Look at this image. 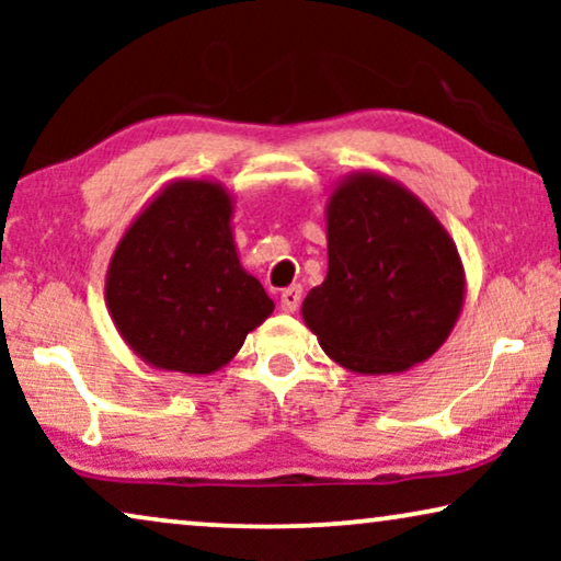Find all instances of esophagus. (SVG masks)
I'll list each match as a JSON object with an SVG mask.
<instances>
[{"label":"esophagus","instance_id":"esophagus-1","mask_svg":"<svg viewBox=\"0 0 561 561\" xmlns=\"http://www.w3.org/2000/svg\"><path fill=\"white\" fill-rule=\"evenodd\" d=\"M301 304V286H290L280 294V309L286 313H294Z\"/></svg>","mask_w":561,"mask_h":561}]
</instances>
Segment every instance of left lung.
<instances>
[{"label":"left lung","mask_w":561,"mask_h":561,"mask_svg":"<svg viewBox=\"0 0 561 561\" xmlns=\"http://www.w3.org/2000/svg\"><path fill=\"white\" fill-rule=\"evenodd\" d=\"M329 271L301 306L306 327L334 363L393 375L426 363L465 306L457 244L403 183L355 171L327 202Z\"/></svg>","instance_id":"left-lung-1"}]
</instances>
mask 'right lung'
<instances>
[{
  "label": "right lung",
  "mask_w": 561,
  "mask_h": 561,
  "mask_svg": "<svg viewBox=\"0 0 561 561\" xmlns=\"http://www.w3.org/2000/svg\"><path fill=\"white\" fill-rule=\"evenodd\" d=\"M234 198L219 181L165 183L125 229L106 267V309L142 363L211 375L275 304L240 263Z\"/></svg>",
  "instance_id": "add662e5"
}]
</instances>
